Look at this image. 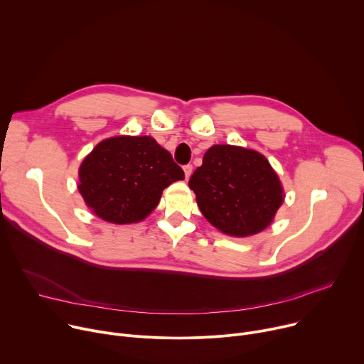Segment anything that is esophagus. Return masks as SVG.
Masks as SVG:
<instances>
[{"label":"esophagus","instance_id":"obj_1","mask_svg":"<svg viewBox=\"0 0 364 364\" xmlns=\"http://www.w3.org/2000/svg\"><path fill=\"white\" fill-rule=\"evenodd\" d=\"M183 170H184V174H186V178L188 180L190 178V176H191V173H193V166H190V164H187V166H184L183 167Z\"/></svg>","mask_w":364,"mask_h":364}]
</instances>
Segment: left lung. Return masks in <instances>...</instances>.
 Wrapping results in <instances>:
<instances>
[{"label": "left lung", "mask_w": 364, "mask_h": 364, "mask_svg": "<svg viewBox=\"0 0 364 364\" xmlns=\"http://www.w3.org/2000/svg\"><path fill=\"white\" fill-rule=\"evenodd\" d=\"M200 212L233 237L265 230L284 203L282 183L265 155L237 145H213L188 181Z\"/></svg>", "instance_id": "8db88e82"}]
</instances>
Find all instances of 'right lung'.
<instances>
[{
	"mask_svg": "<svg viewBox=\"0 0 364 364\" xmlns=\"http://www.w3.org/2000/svg\"><path fill=\"white\" fill-rule=\"evenodd\" d=\"M180 180L184 171L152 136L119 135L100 141L86 155L77 190L102 220L131 225L149 216L163 190Z\"/></svg>",
	"mask_w": 364,
	"mask_h": 364,
	"instance_id": "obj_1",
	"label": "right lung"
}]
</instances>
